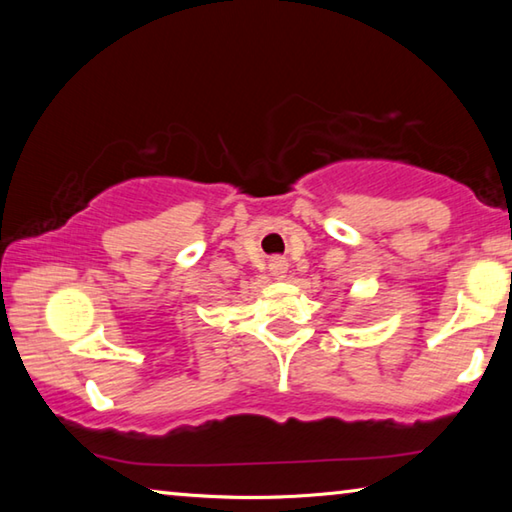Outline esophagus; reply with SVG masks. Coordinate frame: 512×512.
I'll list each match as a JSON object with an SVG mask.
<instances>
[{
  "mask_svg": "<svg viewBox=\"0 0 512 512\" xmlns=\"http://www.w3.org/2000/svg\"><path fill=\"white\" fill-rule=\"evenodd\" d=\"M287 259L282 257H273L271 262H268V271H271V275L275 277V280H282L284 273H287Z\"/></svg>",
  "mask_w": 512,
  "mask_h": 512,
  "instance_id": "esophagus-1",
  "label": "esophagus"
}]
</instances>
